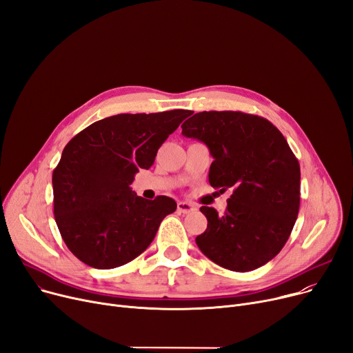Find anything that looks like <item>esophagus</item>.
I'll return each mask as SVG.
<instances>
[{"mask_svg": "<svg viewBox=\"0 0 353 353\" xmlns=\"http://www.w3.org/2000/svg\"><path fill=\"white\" fill-rule=\"evenodd\" d=\"M196 210H197V208L193 205V203H189V201H179L177 203V212L179 213L188 214V213H193Z\"/></svg>", "mask_w": 353, "mask_h": 353, "instance_id": "1", "label": "esophagus"}]
</instances>
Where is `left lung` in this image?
Masks as SVG:
<instances>
[{
    "instance_id": "left-lung-1",
    "label": "left lung",
    "mask_w": 353,
    "mask_h": 353,
    "mask_svg": "<svg viewBox=\"0 0 353 353\" xmlns=\"http://www.w3.org/2000/svg\"><path fill=\"white\" fill-rule=\"evenodd\" d=\"M181 128L209 147L210 186L233 190L223 214L200 208L208 229L196 237L199 249L234 272L266 265L288 242L301 205V165L286 139L269 120L242 111H201Z\"/></svg>"
}]
</instances>
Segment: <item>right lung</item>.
<instances>
[{
	"mask_svg": "<svg viewBox=\"0 0 353 353\" xmlns=\"http://www.w3.org/2000/svg\"><path fill=\"white\" fill-rule=\"evenodd\" d=\"M189 114L170 110L111 116L67 143L52 172L54 217L64 243L83 263L119 268L150 246L177 205L167 196L143 199L130 184L139 169H150L160 145Z\"/></svg>",
	"mask_w": 353,
	"mask_h": 353,
	"instance_id": "right-lung-1",
	"label": "right lung"
}]
</instances>
